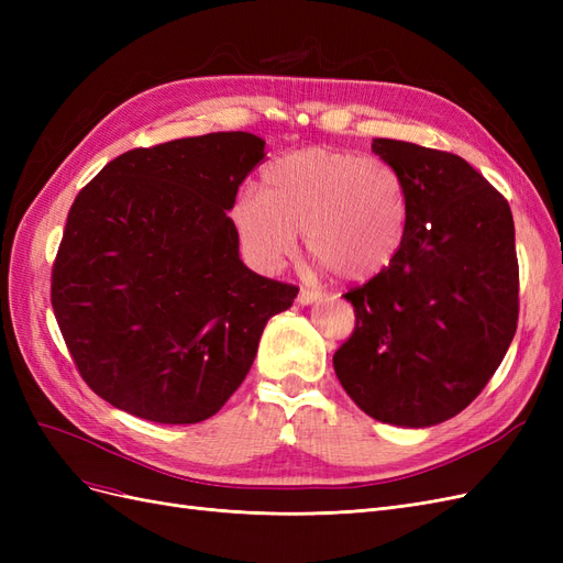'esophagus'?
Wrapping results in <instances>:
<instances>
[{"label":"esophagus","mask_w":563,"mask_h":563,"mask_svg":"<svg viewBox=\"0 0 563 563\" xmlns=\"http://www.w3.org/2000/svg\"><path fill=\"white\" fill-rule=\"evenodd\" d=\"M317 298H319V291H312V288H300V294H298V302L300 305H310Z\"/></svg>","instance_id":"34e87169"}]
</instances>
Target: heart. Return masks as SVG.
<instances>
[{
    "label": "heart",
    "mask_w": 563,
    "mask_h": 563,
    "mask_svg": "<svg viewBox=\"0 0 563 563\" xmlns=\"http://www.w3.org/2000/svg\"><path fill=\"white\" fill-rule=\"evenodd\" d=\"M230 223L246 261L263 272L291 261L302 232L323 267L345 282H368L404 244L408 195L397 168L380 157L310 147L272 162L261 190L234 199Z\"/></svg>",
    "instance_id": "1"
}]
</instances>
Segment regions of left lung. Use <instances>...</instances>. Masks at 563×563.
Here are the masks:
<instances>
[{"label": "left lung", "mask_w": 563, "mask_h": 563, "mask_svg": "<svg viewBox=\"0 0 563 563\" xmlns=\"http://www.w3.org/2000/svg\"><path fill=\"white\" fill-rule=\"evenodd\" d=\"M399 172L408 225L397 258L354 286V331L333 354L371 418L430 428L482 395L519 321V261L507 199L453 152L376 139Z\"/></svg>", "instance_id": "obj_1"}]
</instances>
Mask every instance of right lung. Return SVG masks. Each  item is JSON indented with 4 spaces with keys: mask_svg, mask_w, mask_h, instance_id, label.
Masks as SVG:
<instances>
[{
    "mask_svg": "<svg viewBox=\"0 0 563 563\" xmlns=\"http://www.w3.org/2000/svg\"><path fill=\"white\" fill-rule=\"evenodd\" d=\"M265 141L223 131L135 147L79 190L51 305L81 380L164 424L216 416L298 286L240 261L230 207Z\"/></svg>",
    "mask_w": 563,
    "mask_h": 563,
    "instance_id": "add662e5",
    "label": "right lung"
}]
</instances>
